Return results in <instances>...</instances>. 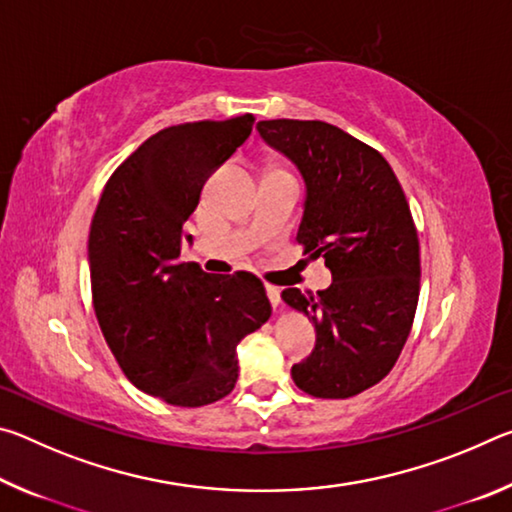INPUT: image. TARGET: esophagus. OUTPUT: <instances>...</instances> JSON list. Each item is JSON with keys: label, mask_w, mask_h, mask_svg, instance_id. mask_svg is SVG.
<instances>
[{"label": "esophagus", "mask_w": 512, "mask_h": 512, "mask_svg": "<svg viewBox=\"0 0 512 512\" xmlns=\"http://www.w3.org/2000/svg\"><path fill=\"white\" fill-rule=\"evenodd\" d=\"M266 296H268V300H271L273 307H280V302H282L280 289L273 287V284H266Z\"/></svg>", "instance_id": "obj_1"}]
</instances>
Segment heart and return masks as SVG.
<instances>
[{
	"mask_svg": "<svg viewBox=\"0 0 512 512\" xmlns=\"http://www.w3.org/2000/svg\"><path fill=\"white\" fill-rule=\"evenodd\" d=\"M275 171H282V169H275Z\"/></svg>",
	"mask_w": 512,
	"mask_h": 512,
	"instance_id": "1",
	"label": "heart"
}]
</instances>
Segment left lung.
I'll list each match as a JSON object with an SVG mask.
<instances>
[{
	"label": "left lung",
	"mask_w": 512,
	"mask_h": 512,
	"mask_svg": "<svg viewBox=\"0 0 512 512\" xmlns=\"http://www.w3.org/2000/svg\"><path fill=\"white\" fill-rule=\"evenodd\" d=\"M257 131L298 164L307 201L296 241L334 277L316 296L282 291L316 329V348L291 377L309 395L345 400L379 384L409 339L420 296L411 207L384 155L339 126L266 119Z\"/></svg>",
	"instance_id": "left-lung-1"
}]
</instances>
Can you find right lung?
<instances>
[{
  "label": "right lung",
  "instance_id": "obj_1",
  "mask_svg": "<svg viewBox=\"0 0 512 512\" xmlns=\"http://www.w3.org/2000/svg\"><path fill=\"white\" fill-rule=\"evenodd\" d=\"M253 124L246 112L151 135L108 178L92 216V305L103 339L140 391L173 406L230 395L239 341L271 316L257 275H212L180 259L205 180Z\"/></svg>",
  "mask_w": 512,
  "mask_h": 512
}]
</instances>
